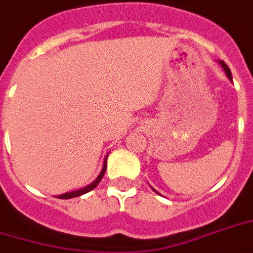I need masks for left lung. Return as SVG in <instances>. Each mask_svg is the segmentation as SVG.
<instances>
[{
    "mask_svg": "<svg viewBox=\"0 0 253 253\" xmlns=\"http://www.w3.org/2000/svg\"><path fill=\"white\" fill-rule=\"evenodd\" d=\"M219 64L222 65V68H223L224 73H226V76L228 77V80H231V81H232L231 71H230V68H228V67H227V64H226V63H224V61H222V60H219ZM154 192H156V190H155V189H154ZM156 193H158V192H156Z\"/></svg>",
    "mask_w": 253,
    "mask_h": 253,
    "instance_id": "obj_1",
    "label": "left lung"
}]
</instances>
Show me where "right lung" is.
Instances as JSON below:
<instances>
[{
    "label": "right lung",
    "mask_w": 253,
    "mask_h": 253,
    "mask_svg": "<svg viewBox=\"0 0 253 253\" xmlns=\"http://www.w3.org/2000/svg\"><path fill=\"white\" fill-rule=\"evenodd\" d=\"M106 160H107V156L105 158V162H103L102 170H101V173L98 174V177H97V178H95V180L93 181L90 185H87V186H85V188H83V189H79V190H75V192H69V193H64V194H60V196H57V198H60V200H69V198H75V197L83 196V194H85V193L93 190V189H94L95 186L99 184V181L102 180L103 174H105V170H106Z\"/></svg>",
    "instance_id": "1"
}]
</instances>
